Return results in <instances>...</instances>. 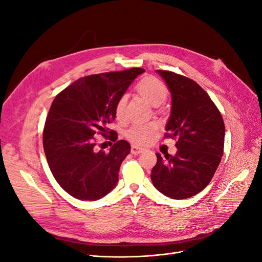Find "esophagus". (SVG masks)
<instances>
[{
  "label": "esophagus",
  "mask_w": 262,
  "mask_h": 262,
  "mask_svg": "<svg viewBox=\"0 0 262 262\" xmlns=\"http://www.w3.org/2000/svg\"><path fill=\"white\" fill-rule=\"evenodd\" d=\"M143 149H144L143 147H140V146H138V145H132V146H131V153H132V154H139V153H141Z\"/></svg>",
  "instance_id": "34e87169"
}]
</instances>
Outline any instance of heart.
<instances>
[{
	"mask_svg": "<svg viewBox=\"0 0 262 262\" xmlns=\"http://www.w3.org/2000/svg\"><path fill=\"white\" fill-rule=\"evenodd\" d=\"M136 91L140 96L145 99L148 104L154 107L162 105L168 96V89L160 78L155 76H145L137 84ZM125 97H120L115 106V117L118 120H122L125 107ZM154 131V126L145 124H133L125 131V137L133 143L145 144L150 139V134Z\"/></svg>",
	"mask_w": 262,
	"mask_h": 262,
	"instance_id": "1",
	"label": "heart"
}]
</instances>
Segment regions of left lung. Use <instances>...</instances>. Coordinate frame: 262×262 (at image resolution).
<instances>
[{"label":"left lung","mask_w":262,"mask_h":262,"mask_svg":"<svg viewBox=\"0 0 262 262\" xmlns=\"http://www.w3.org/2000/svg\"><path fill=\"white\" fill-rule=\"evenodd\" d=\"M171 96L166 137L177 139L175 156L156 153L150 179L158 191L182 200L201 192L215 173L224 150L225 125L208 93L190 78L157 70Z\"/></svg>","instance_id":"obj_1"}]
</instances>
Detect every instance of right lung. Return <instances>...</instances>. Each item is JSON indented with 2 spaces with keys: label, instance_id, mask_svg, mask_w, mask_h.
Segmentation results:
<instances>
[{
  "label": "right lung",
  "instance_id": "obj_1",
  "mask_svg": "<svg viewBox=\"0 0 262 262\" xmlns=\"http://www.w3.org/2000/svg\"><path fill=\"white\" fill-rule=\"evenodd\" d=\"M144 69L133 68L80 78L54 98L43 129V149L54 179L78 200L95 201L117 186L131 146L119 140L109 152L96 150L94 137L109 133L117 100ZM117 133L110 131L115 142Z\"/></svg>",
  "mask_w": 262,
  "mask_h": 262
}]
</instances>
